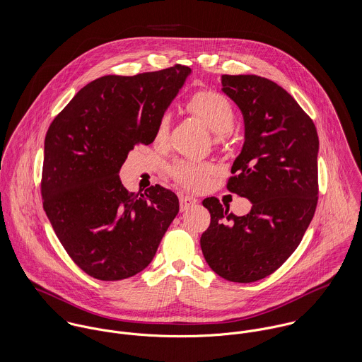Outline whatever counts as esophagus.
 <instances>
[{
	"instance_id": "esophagus-1",
	"label": "esophagus",
	"mask_w": 362,
	"mask_h": 362,
	"mask_svg": "<svg viewBox=\"0 0 362 362\" xmlns=\"http://www.w3.org/2000/svg\"><path fill=\"white\" fill-rule=\"evenodd\" d=\"M197 199L195 198H192V197H188V195H182L181 198H180V207H181V210L184 211V210H188L189 207L194 206V205H197Z\"/></svg>"
}]
</instances>
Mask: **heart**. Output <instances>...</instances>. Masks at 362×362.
I'll list each match as a JSON object with an SVG mask.
<instances>
[{
    "label": "heart",
    "instance_id": "1",
    "mask_svg": "<svg viewBox=\"0 0 362 362\" xmlns=\"http://www.w3.org/2000/svg\"><path fill=\"white\" fill-rule=\"evenodd\" d=\"M187 110L199 118L207 128L218 136H223L235 125L237 112L227 96L216 90H199L194 93L188 102ZM170 135V115L161 114L155 127V142L164 145ZM216 173V167L210 163L177 161L170 167L171 177L182 187L191 191H201L206 187L210 177Z\"/></svg>",
    "mask_w": 362,
    "mask_h": 362
}]
</instances>
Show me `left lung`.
<instances>
[{"label": "left lung", "instance_id": "obj_1", "mask_svg": "<svg viewBox=\"0 0 362 362\" xmlns=\"http://www.w3.org/2000/svg\"><path fill=\"white\" fill-rule=\"evenodd\" d=\"M223 92L244 115L245 142L227 189L252 202L235 216L204 199L210 226L201 248L210 269L234 283L276 272L300 245L317 205L319 139L313 121L277 83L257 75H223Z\"/></svg>", "mask_w": 362, "mask_h": 362}]
</instances>
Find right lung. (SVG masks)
Returning <instances> with one entry per match:
<instances>
[{"label": "right lung", "mask_w": 362, "mask_h": 362, "mask_svg": "<svg viewBox=\"0 0 362 362\" xmlns=\"http://www.w3.org/2000/svg\"><path fill=\"white\" fill-rule=\"evenodd\" d=\"M191 68L105 75L83 86L54 118L45 141L42 198L52 228L86 274L115 281L142 272L178 213L160 185L129 192L118 177L136 145L155 141L157 119Z\"/></svg>", "instance_id": "right-lung-1"}]
</instances>
